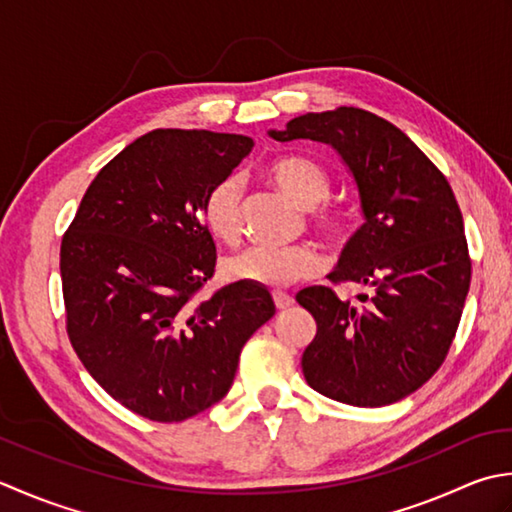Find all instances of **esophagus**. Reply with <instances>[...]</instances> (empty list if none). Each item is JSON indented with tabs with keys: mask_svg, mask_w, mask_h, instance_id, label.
Returning <instances> with one entry per match:
<instances>
[{
	"mask_svg": "<svg viewBox=\"0 0 512 512\" xmlns=\"http://www.w3.org/2000/svg\"><path fill=\"white\" fill-rule=\"evenodd\" d=\"M274 305H276L278 311H285V309L294 305V298L285 294V291H274Z\"/></svg>",
	"mask_w": 512,
	"mask_h": 512,
	"instance_id": "34e87169",
	"label": "esophagus"
}]
</instances>
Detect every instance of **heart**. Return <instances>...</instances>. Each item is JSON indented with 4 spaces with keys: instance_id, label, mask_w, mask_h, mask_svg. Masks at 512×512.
Instances as JSON below:
<instances>
[{
    "instance_id": "heart-1",
    "label": "heart",
    "mask_w": 512,
    "mask_h": 512,
    "mask_svg": "<svg viewBox=\"0 0 512 512\" xmlns=\"http://www.w3.org/2000/svg\"><path fill=\"white\" fill-rule=\"evenodd\" d=\"M267 176L294 201L314 210L327 201L331 179L325 168L307 159H280L267 168ZM316 225L333 241H342L351 232L349 214L325 210L316 214ZM203 223L214 238L223 243H236L243 229V183L238 176H225L205 196ZM322 271V256L311 245L269 247L254 245L245 252L227 258L225 274L238 280L269 289H285L318 276Z\"/></svg>"
}]
</instances>
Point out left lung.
<instances>
[{
  "label": "left lung",
  "instance_id": "left-lung-1",
  "mask_svg": "<svg viewBox=\"0 0 512 512\" xmlns=\"http://www.w3.org/2000/svg\"><path fill=\"white\" fill-rule=\"evenodd\" d=\"M280 143L331 145L353 176L364 223L342 249L333 283H358L364 305L307 287L298 305L316 320L302 353L311 389L351 406H387L440 369L471 287L462 212L444 174L393 123L360 108L307 112Z\"/></svg>",
  "mask_w": 512,
  "mask_h": 512
}]
</instances>
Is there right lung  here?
<instances>
[{
  "label": "right lung",
  "mask_w": 512,
  "mask_h": 512,
  "mask_svg": "<svg viewBox=\"0 0 512 512\" xmlns=\"http://www.w3.org/2000/svg\"><path fill=\"white\" fill-rule=\"evenodd\" d=\"M252 148L243 134H143L90 183L61 241L72 347L103 391L148 420L183 422L223 400L245 342L276 314L249 283L196 300L216 265L205 196Z\"/></svg>",
  "instance_id": "add662e5"
}]
</instances>
